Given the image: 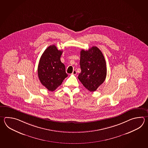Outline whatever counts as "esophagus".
Returning <instances> with one entry per match:
<instances>
[{
    "instance_id": "1",
    "label": "esophagus",
    "mask_w": 148,
    "mask_h": 148,
    "mask_svg": "<svg viewBox=\"0 0 148 148\" xmlns=\"http://www.w3.org/2000/svg\"><path fill=\"white\" fill-rule=\"evenodd\" d=\"M72 74L73 75H77V71H76V70H74L73 71Z\"/></svg>"
}]
</instances>
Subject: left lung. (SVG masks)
Here are the masks:
<instances>
[{"label":"left lung","mask_w":148,"mask_h":148,"mask_svg":"<svg viewBox=\"0 0 148 148\" xmlns=\"http://www.w3.org/2000/svg\"><path fill=\"white\" fill-rule=\"evenodd\" d=\"M81 73L79 80L89 91H95L104 82L107 74L106 61L101 51L96 47L80 51Z\"/></svg>","instance_id":"obj_1"}]
</instances>
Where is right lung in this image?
<instances>
[{"instance_id":"right-lung-1","label":"right lung","mask_w":148,"mask_h":148,"mask_svg":"<svg viewBox=\"0 0 148 148\" xmlns=\"http://www.w3.org/2000/svg\"><path fill=\"white\" fill-rule=\"evenodd\" d=\"M63 51L58 50L55 45L47 48L38 65V73L41 84L49 91L55 90L68 76L65 66L60 57Z\"/></svg>"}]
</instances>
